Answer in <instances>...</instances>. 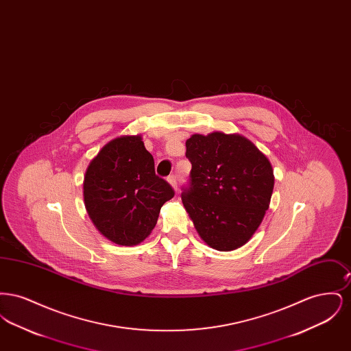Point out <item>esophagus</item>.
<instances>
[{
    "label": "esophagus",
    "mask_w": 351,
    "mask_h": 351,
    "mask_svg": "<svg viewBox=\"0 0 351 351\" xmlns=\"http://www.w3.org/2000/svg\"><path fill=\"white\" fill-rule=\"evenodd\" d=\"M168 183L172 185V188H173L175 191H178V179H176V175H171V176L168 178Z\"/></svg>",
    "instance_id": "obj_1"
}]
</instances>
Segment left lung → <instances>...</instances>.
<instances>
[{
    "mask_svg": "<svg viewBox=\"0 0 351 351\" xmlns=\"http://www.w3.org/2000/svg\"><path fill=\"white\" fill-rule=\"evenodd\" d=\"M185 146L192 169L182 200L201 239L218 251L243 246L269 206L275 179L267 156L239 134H193Z\"/></svg>",
    "mask_w": 351,
    "mask_h": 351,
    "instance_id": "obj_1",
    "label": "left lung"
}]
</instances>
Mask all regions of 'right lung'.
<instances>
[{"label": "right lung", "instance_id": "obj_1", "mask_svg": "<svg viewBox=\"0 0 351 351\" xmlns=\"http://www.w3.org/2000/svg\"><path fill=\"white\" fill-rule=\"evenodd\" d=\"M173 195L172 186L155 175L154 158L141 135H122L106 143L84 176L88 216L106 239L121 246L145 241Z\"/></svg>", "mask_w": 351, "mask_h": 351}]
</instances>
